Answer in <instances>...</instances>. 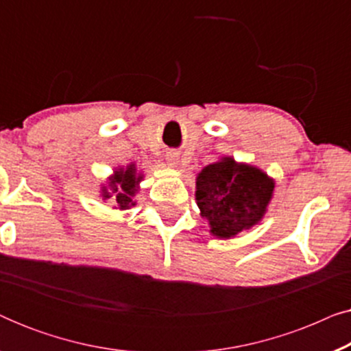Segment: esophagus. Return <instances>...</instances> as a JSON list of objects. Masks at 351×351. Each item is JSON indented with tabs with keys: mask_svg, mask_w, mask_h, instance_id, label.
<instances>
[{
	"mask_svg": "<svg viewBox=\"0 0 351 351\" xmlns=\"http://www.w3.org/2000/svg\"><path fill=\"white\" fill-rule=\"evenodd\" d=\"M167 162H169V166H177V156L174 153H171V155L167 156Z\"/></svg>",
	"mask_w": 351,
	"mask_h": 351,
	"instance_id": "esophagus-1",
	"label": "esophagus"
}]
</instances>
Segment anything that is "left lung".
<instances>
[{"label":"left lung","mask_w":351,"mask_h":351,"mask_svg":"<svg viewBox=\"0 0 351 351\" xmlns=\"http://www.w3.org/2000/svg\"><path fill=\"white\" fill-rule=\"evenodd\" d=\"M275 184L265 172L233 158L206 166L196 179V203L210 233L232 238L263 217Z\"/></svg>","instance_id":"8db88e82"}]
</instances>
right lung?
Listing matches in <instances>:
<instances>
[{"instance_id": "right-lung-1", "label": "right lung", "mask_w": 351, "mask_h": 351, "mask_svg": "<svg viewBox=\"0 0 351 351\" xmlns=\"http://www.w3.org/2000/svg\"><path fill=\"white\" fill-rule=\"evenodd\" d=\"M142 180L141 176L136 174V167L134 165L128 166L126 169H119L114 172V176L110 179V190L114 193V203H118L119 209H129L134 206V195L137 193V184ZM112 193L104 186L102 196L107 199L112 196Z\"/></svg>"}]
</instances>
